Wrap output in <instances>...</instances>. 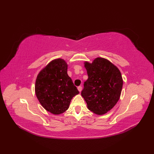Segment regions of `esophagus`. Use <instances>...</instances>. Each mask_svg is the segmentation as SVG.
<instances>
[{"mask_svg": "<svg viewBox=\"0 0 154 154\" xmlns=\"http://www.w3.org/2000/svg\"><path fill=\"white\" fill-rule=\"evenodd\" d=\"M78 90L79 92H81L82 90V86H79V87H78Z\"/></svg>", "mask_w": 154, "mask_h": 154, "instance_id": "1", "label": "esophagus"}]
</instances>
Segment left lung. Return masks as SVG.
I'll return each mask as SVG.
<instances>
[{
	"mask_svg": "<svg viewBox=\"0 0 154 154\" xmlns=\"http://www.w3.org/2000/svg\"><path fill=\"white\" fill-rule=\"evenodd\" d=\"M88 74L82 96L87 109L97 115L108 112L119 100L123 78L119 69L109 60L97 57L84 62Z\"/></svg>",
	"mask_w": 154,
	"mask_h": 154,
	"instance_id": "1",
	"label": "left lung"
}]
</instances>
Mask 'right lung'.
Listing matches in <instances>:
<instances>
[{
	"instance_id": "1",
	"label": "right lung",
	"mask_w": 154,
	"mask_h": 154,
	"mask_svg": "<svg viewBox=\"0 0 154 154\" xmlns=\"http://www.w3.org/2000/svg\"><path fill=\"white\" fill-rule=\"evenodd\" d=\"M67 67L62 58L53 60L41 70L36 79L37 99L46 110L54 115L65 112L72 97L79 94L68 76Z\"/></svg>"
}]
</instances>
